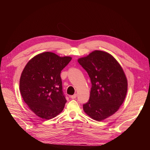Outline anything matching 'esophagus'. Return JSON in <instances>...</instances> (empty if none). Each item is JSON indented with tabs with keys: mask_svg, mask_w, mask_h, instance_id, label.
<instances>
[{
	"mask_svg": "<svg viewBox=\"0 0 150 150\" xmlns=\"http://www.w3.org/2000/svg\"><path fill=\"white\" fill-rule=\"evenodd\" d=\"M76 97H77V94H74V95H72V96H71V99H75Z\"/></svg>",
	"mask_w": 150,
	"mask_h": 150,
	"instance_id": "1",
	"label": "esophagus"
}]
</instances>
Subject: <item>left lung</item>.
I'll list each match as a JSON object with an SVG mask.
<instances>
[{"instance_id":"1","label":"left lung","mask_w":150,"mask_h":150,"mask_svg":"<svg viewBox=\"0 0 150 150\" xmlns=\"http://www.w3.org/2000/svg\"><path fill=\"white\" fill-rule=\"evenodd\" d=\"M78 61L88 72L92 84L89 101L83 104L84 111L98 121L115 114L128 90V81L118 62L101 51H94Z\"/></svg>"}]
</instances>
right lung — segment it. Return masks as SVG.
Here are the masks:
<instances>
[{
	"label": "right lung",
	"mask_w": 150,
	"mask_h": 150,
	"mask_svg": "<svg viewBox=\"0 0 150 150\" xmlns=\"http://www.w3.org/2000/svg\"><path fill=\"white\" fill-rule=\"evenodd\" d=\"M72 59L51 52L38 54L28 62L20 79V91L32 111L44 120L59 114L66 99L62 92L61 72Z\"/></svg>",
	"instance_id": "right-lung-1"
}]
</instances>
